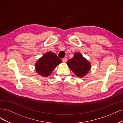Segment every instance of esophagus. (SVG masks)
Masks as SVG:
<instances>
[{"mask_svg":"<svg viewBox=\"0 0 123 123\" xmlns=\"http://www.w3.org/2000/svg\"><path fill=\"white\" fill-rule=\"evenodd\" d=\"M62 61L64 63H66L67 62V59L66 58H64L62 59Z\"/></svg>","mask_w":123,"mask_h":123,"instance_id":"esophagus-1","label":"esophagus"}]
</instances>
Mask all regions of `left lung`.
I'll return each mask as SVG.
<instances>
[{"label":"left lung","instance_id":"8db88e82","mask_svg":"<svg viewBox=\"0 0 123 123\" xmlns=\"http://www.w3.org/2000/svg\"><path fill=\"white\" fill-rule=\"evenodd\" d=\"M67 64L74 74L80 78L86 76L91 68L90 63L80 53H75L74 57L67 62Z\"/></svg>","mask_w":123,"mask_h":123}]
</instances>
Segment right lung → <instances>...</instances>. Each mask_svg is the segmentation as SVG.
<instances>
[{
  "label": "right lung",
  "mask_w": 123,
  "mask_h": 123,
  "mask_svg": "<svg viewBox=\"0 0 123 123\" xmlns=\"http://www.w3.org/2000/svg\"><path fill=\"white\" fill-rule=\"evenodd\" d=\"M61 62V59L58 57L56 54L49 51L43 55L36 63V70L41 76L48 77Z\"/></svg>",
  "instance_id": "add662e5"
}]
</instances>
